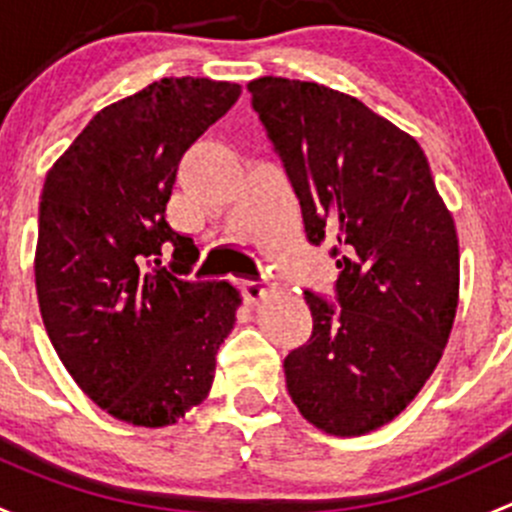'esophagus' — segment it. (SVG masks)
Segmentation results:
<instances>
[{
	"instance_id": "esophagus-1",
	"label": "esophagus",
	"mask_w": 512,
	"mask_h": 512,
	"mask_svg": "<svg viewBox=\"0 0 512 512\" xmlns=\"http://www.w3.org/2000/svg\"><path fill=\"white\" fill-rule=\"evenodd\" d=\"M242 294H245L247 302H260V299H265L267 294V285L262 280H242Z\"/></svg>"
}]
</instances>
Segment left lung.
<instances>
[{
  "mask_svg": "<svg viewBox=\"0 0 512 512\" xmlns=\"http://www.w3.org/2000/svg\"><path fill=\"white\" fill-rule=\"evenodd\" d=\"M252 108L312 245L332 242L337 304L304 292L312 337L287 354L299 414L332 436L396 418L433 374L458 307V235L416 138L359 98L262 76Z\"/></svg>",
  "mask_w": 512,
  "mask_h": 512,
  "instance_id": "obj_1",
  "label": "left lung"
}]
</instances>
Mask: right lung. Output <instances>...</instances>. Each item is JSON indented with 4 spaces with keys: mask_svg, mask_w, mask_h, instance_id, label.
<instances>
[{
    "mask_svg": "<svg viewBox=\"0 0 512 512\" xmlns=\"http://www.w3.org/2000/svg\"><path fill=\"white\" fill-rule=\"evenodd\" d=\"M240 84L160 79L98 111L46 173L34 280L46 334L96 406L170 426L208 396L242 297L183 280L193 237L165 220L183 153L230 111ZM174 247L171 270L159 265Z\"/></svg>",
    "mask_w": 512,
    "mask_h": 512,
    "instance_id": "add662e5",
    "label": "right lung"
}]
</instances>
